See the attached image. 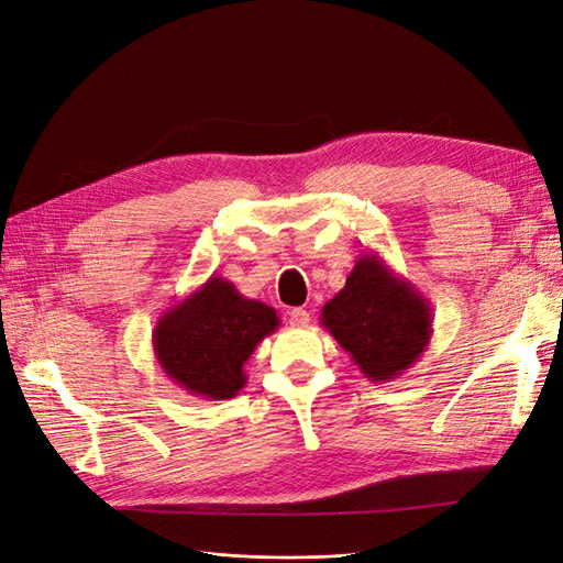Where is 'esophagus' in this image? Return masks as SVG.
I'll use <instances>...</instances> for the list:
<instances>
[{
  "label": "esophagus",
  "mask_w": 563,
  "mask_h": 563,
  "mask_svg": "<svg viewBox=\"0 0 563 563\" xmlns=\"http://www.w3.org/2000/svg\"><path fill=\"white\" fill-rule=\"evenodd\" d=\"M288 321H291L294 327H308V323H310V312L302 310V308H294L291 312H288Z\"/></svg>",
  "instance_id": "1"
}]
</instances>
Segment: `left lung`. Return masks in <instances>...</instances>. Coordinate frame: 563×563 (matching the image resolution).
I'll list each match as a JSON object with an SVG mask.
<instances>
[{"label":"left lung","mask_w":563,"mask_h":563,"mask_svg":"<svg viewBox=\"0 0 563 563\" xmlns=\"http://www.w3.org/2000/svg\"><path fill=\"white\" fill-rule=\"evenodd\" d=\"M319 319L368 380L389 383L428 350L434 317L411 282L378 253H362Z\"/></svg>","instance_id":"8db88e82"}]
</instances>
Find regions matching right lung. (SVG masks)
<instances>
[{
    "label": "right lung",
    "mask_w": 563,
    "mask_h": 563,
    "mask_svg": "<svg viewBox=\"0 0 563 563\" xmlns=\"http://www.w3.org/2000/svg\"><path fill=\"white\" fill-rule=\"evenodd\" d=\"M279 323L275 308L244 298L230 279L209 277L157 319L152 350L166 378L187 395L223 401L240 395L244 364Z\"/></svg>",
    "instance_id": "add662e5"
}]
</instances>
